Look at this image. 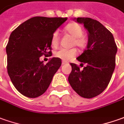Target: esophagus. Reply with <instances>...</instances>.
<instances>
[{"label":"esophagus","mask_w":124,"mask_h":124,"mask_svg":"<svg viewBox=\"0 0 124 124\" xmlns=\"http://www.w3.org/2000/svg\"><path fill=\"white\" fill-rule=\"evenodd\" d=\"M62 65H64V64H67V62H65V61H62Z\"/></svg>","instance_id":"esophagus-1"}]
</instances>
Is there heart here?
Listing matches in <instances>:
<instances>
[{
    "mask_svg": "<svg viewBox=\"0 0 124 124\" xmlns=\"http://www.w3.org/2000/svg\"><path fill=\"white\" fill-rule=\"evenodd\" d=\"M66 33L69 34L73 38L72 45H76L77 47L83 48L85 47L87 43V39L83 35V29L81 26L78 23L72 22L69 23L64 28ZM51 45L53 47H57L59 43V34L58 32H55L52 34L51 39ZM77 54V51L75 48L72 49H60L55 51L54 55L55 58L60 59L63 61H68L70 59L75 57Z\"/></svg>",
    "mask_w": 124,
    "mask_h": 124,
    "instance_id": "b5f03b06",
    "label": "heart"
}]
</instances>
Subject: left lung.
I'll return each mask as SVG.
<instances>
[{"label": "left lung", "instance_id": "8db88e82", "mask_svg": "<svg viewBox=\"0 0 124 124\" xmlns=\"http://www.w3.org/2000/svg\"><path fill=\"white\" fill-rule=\"evenodd\" d=\"M73 20L83 23L87 31L86 49L77 58L87 65L80 70L75 64L70 63L72 71L68 79L79 96L92 98L101 94L110 82L115 67L117 47L111 32L98 21L90 17H77Z\"/></svg>", "mask_w": 124, "mask_h": 124}]
</instances>
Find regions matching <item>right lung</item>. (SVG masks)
Listing matches in <instances>:
<instances>
[{
    "instance_id": "1",
    "label": "right lung",
    "mask_w": 124,
    "mask_h": 124,
    "mask_svg": "<svg viewBox=\"0 0 124 124\" xmlns=\"http://www.w3.org/2000/svg\"><path fill=\"white\" fill-rule=\"evenodd\" d=\"M65 17H34L13 31L6 52L7 72L17 90L28 98H37L47 90L62 60L52 58L46 64L40 57L51 54V39Z\"/></svg>"
}]
</instances>
